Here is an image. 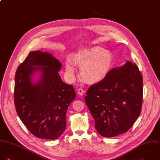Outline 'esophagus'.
I'll return each instance as SVG.
<instances>
[{
	"label": "esophagus",
	"mask_w": 160,
	"mask_h": 160,
	"mask_svg": "<svg viewBox=\"0 0 160 160\" xmlns=\"http://www.w3.org/2000/svg\"><path fill=\"white\" fill-rule=\"evenodd\" d=\"M83 93H84V91L82 89V88H78L77 90V93L80 95V96H82L83 95Z\"/></svg>",
	"instance_id": "1"
}]
</instances>
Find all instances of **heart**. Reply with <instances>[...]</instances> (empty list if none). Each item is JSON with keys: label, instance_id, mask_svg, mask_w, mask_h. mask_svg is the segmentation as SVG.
Returning <instances> with one entry per match:
<instances>
[{"label": "heart", "instance_id": "obj_1", "mask_svg": "<svg viewBox=\"0 0 160 160\" xmlns=\"http://www.w3.org/2000/svg\"><path fill=\"white\" fill-rule=\"evenodd\" d=\"M73 63L80 67V76L85 82L93 85L103 82L110 74L114 63L113 53L100 47L82 50L72 57ZM66 72L73 75L75 68L67 62Z\"/></svg>", "mask_w": 160, "mask_h": 160}]
</instances>
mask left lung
I'll use <instances>...</instances> for the list:
<instances>
[{
  "mask_svg": "<svg viewBox=\"0 0 160 160\" xmlns=\"http://www.w3.org/2000/svg\"><path fill=\"white\" fill-rule=\"evenodd\" d=\"M143 78L136 63L127 61L112 69L103 82L92 85L85 97L95 129L103 137L126 133L140 115Z\"/></svg>",
  "mask_w": 160,
  "mask_h": 160,
  "instance_id": "left-lung-1",
  "label": "left lung"
}]
</instances>
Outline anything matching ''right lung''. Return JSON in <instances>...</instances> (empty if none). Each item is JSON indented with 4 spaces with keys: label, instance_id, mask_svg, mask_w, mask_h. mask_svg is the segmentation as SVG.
Instances as JSON below:
<instances>
[{
    "label": "right lung",
    "instance_id": "obj_1",
    "mask_svg": "<svg viewBox=\"0 0 160 160\" xmlns=\"http://www.w3.org/2000/svg\"><path fill=\"white\" fill-rule=\"evenodd\" d=\"M62 63L51 53L31 52L18 67L15 77L14 103L18 116L35 137L58 138L65 130L66 113L75 98L72 85L58 74ZM40 75L36 81L33 77Z\"/></svg>",
    "mask_w": 160,
    "mask_h": 160
}]
</instances>
